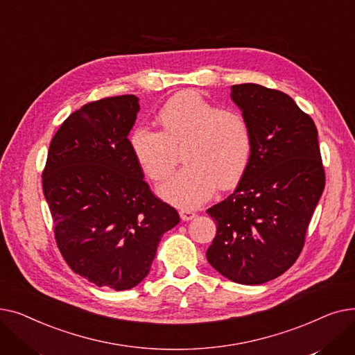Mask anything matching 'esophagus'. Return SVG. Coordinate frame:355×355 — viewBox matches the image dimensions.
<instances>
[{"label":"esophagus","instance_id":"obj_1","mask_svg":"<svg viewBox=\"0 0 355 355\" xmlns=\"http://www.w3.org/2000/svg\"><path fill=\"white\" fill-rule=\"evenodd\" d=\"M180 217L184 220V221H189V220H193L196 217V211L193 210H181L180 211Z\"/></svg>","mask_w":355,"mask_h":355}]
</instances>
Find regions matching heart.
I'll return each instance as SVG.
<instances>
[{
  "instance_id": "b5f03b06",
  "label": "heart",
  "mask_w": 355,
  "mask_h": 355,
  "mask_svg": "<svg viewBox=\"0 0 355 355\" xmlns=\"http://www.w3.org/2000/svg\"><path fill=\"white\" fill-rule=\"evenodd\" d=\"M159 130L138 126L129 148L141 170L153 181L173 173L181 149L184 166L159 187L175 206L193 209L211 197L216 185L236 184L252 158L253 137L241 112L204 99L197 92H181L158 112Z\"/></svg>"
}]
</instances>
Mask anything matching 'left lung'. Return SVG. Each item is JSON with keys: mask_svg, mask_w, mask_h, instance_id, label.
<instances>
[{"mask_svg": "<svg viewBox=\"0 0 355 355\" xmlns=\"http://www.w3.org/2000/svg\"><path fill=\"white\" fill-rule=\"evenodd\" d=\"M232 99L250 125L252 158L236 190L207 210L217 233L206 256L230 281L260 285L300 257L325 171L318 130L286 93L243 83Z\"/></svg>", "mask_w": 355, "mask_h": 355, "instance_id": "obj_1", "label": "left lung"}]
</instances>
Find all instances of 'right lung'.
I'll return each mask as SVG.
<instances>
[{"label":"right lung","mask_w":355,"mask_h":355,"mask_svg":"<svg viewBox=\"0 0 355 355\" xmlns=\"http://www.w3.org/2000/svg\"><path fill=\"white\" fill-rule=\"evenodd\" d=\"M135 95L83 105L53 137L43 191L60 253L73 272L115 291L137 286L151 269L165 232L180 216L144 181L128 134Z\"/></svg>","instance_id":"1"}]
</instances>
